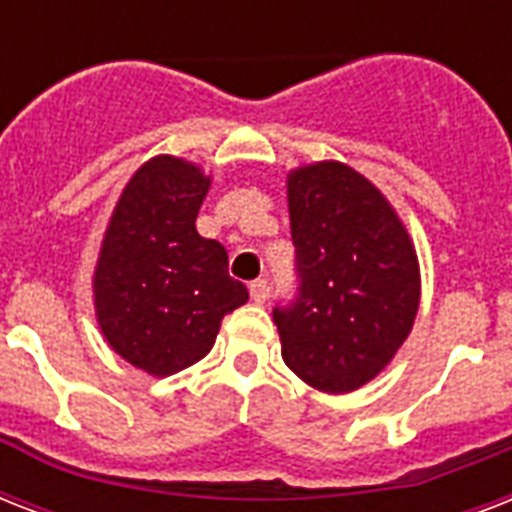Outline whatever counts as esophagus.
I'll use <instances>...</instances> for the list:
<instances>
[{
    "mask_svg": "<svg viewBox=\"0 0 512 512\" xmlns=\"http://www.w3.org/2000/svg\"><path fill=\"white\" fill-rule=\"evenodd\" d=\"M268 295H271V287H268V281L265 279H257L249 284V297H252V303L263 305L265 300H268Z\"/></svg>",
    "mask_w": 512,
    "mask_h": 512,
    "instance_id": "1",
    "label": "esophagus"
}]
</instances>
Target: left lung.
Here are the masks:
<instances>
[{
  "mask_svg": "<svg viewBox=\"0 0 512 512\" xmlns=\"http://www.w3.org/2000/svg\"><path fill=\"white\" fill-rule=\"evenodd\" d=\"M295 303L276 308L281 358L311 388L350 393L393 361L420 308L412 236L372 180L342 162L287 175Z\"/></svg>",
  "mask_w": 512,
  "mask_h": 512,
  "instance_id": "8db88e82",
  "label": "left lung"
}]
</instances>
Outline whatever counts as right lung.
I'll use <instances>...</instances> for the list:
<instances>
[{
	"instance_id": "1",
	"label": "right lung",
	"mask_w": 512,
	"mask_h": 512,
	"mask_svg": "<svg viewBox=\"0 0 512 512\" xmlns=\"http://www.w3.org/2000/svg\"><path fill=\"white\" fill-rule=\"evenodd\" d=\"M199 164L162 154L124 185L103 233L92 295L111 348L151 377L207 356L225 313L249 300L228 252L196 231L209 191Z\"/></svg>"
}]
</instances>
